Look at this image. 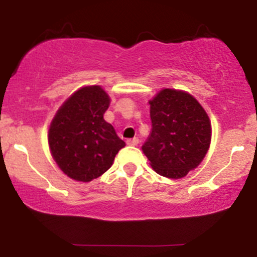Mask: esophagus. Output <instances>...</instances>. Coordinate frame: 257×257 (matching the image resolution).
Here are the masks:
<instances>
[{
    "mask_svg": "<svg viewBox=\"0 0 257 257\" xmlns=\"http://www.w3.org/2000/svg\"><path fill=\"white\" fill-rule=\"evenodd\" d=\"M126 144L131 146H138L139 145V139L138 138H134V139H129V140H126Z\"/></svg>",
    "mask_w": 257,
    "mask_h": 257,
    "instance_id": "obj_1",
    "label": "esophagus"
}]
</instances>
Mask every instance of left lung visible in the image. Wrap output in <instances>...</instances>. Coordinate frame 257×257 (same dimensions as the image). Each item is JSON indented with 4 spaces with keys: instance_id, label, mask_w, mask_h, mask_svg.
<instances>
[{
    "instance_id": "left-lung-1",
    "label": "left lung",
    "mask_w": 257,
    "mask_h": 257,
    "mask_svg": "<svg viewBox=\"0 0 257 257\" xmlns=\"http://www.w3.org/2000/svg\"><path fill=\"white\" fill-rule=\"evenodd\" d=\"M152 131L143 145L156 173L181 179L202 163L211 141V123L187 91L166 88L150 100Z\"/></svg>"
}]
</instances>
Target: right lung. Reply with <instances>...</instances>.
Listing matches in <instances>:
<instances>
[{
	"mask_svg": "<svg viewBox=\"0 0 257 257\" xmlns=\"http://www.w3.org/2000/svg\"><path fill=\"white\" fill-rule=\"evenodd\" d=\"M110 101L100 85L82 87L60 106L49 125L53 158L76 181L89 182L101 176L125 146L104 119Z\"/></svg>",
	"mask_w": 257,
	"mask_h": 257,
	"instance_id": "1",
	"label": "right lung"
}]
</instances>
